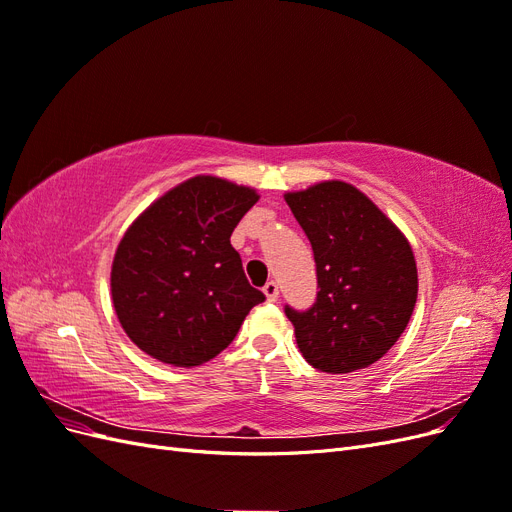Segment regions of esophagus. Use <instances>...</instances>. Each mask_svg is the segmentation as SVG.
<instances>
[{
    "label": "esophagus",
    "instance_id": "esophagus-1",
    "mask_svg": "<svg viewBox=\"0 0 512 512\" xmlns=\"http://www.w3.org/2000/svg\"><path fill=\"white\" fill-rule=\"evenodd\" d=\"M262 292L267 294V299L273 303V301H277V297H280V288H277V284L275 282H267L265 284V288H262Z\"/></svg>",
    "mask_w": 512,
    "mask_h": 512
}]
</instances>
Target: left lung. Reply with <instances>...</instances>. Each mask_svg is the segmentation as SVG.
Returning <instances> with one entry per match:
<instances>
[{
	"instance_id": "left-lung-1",
	"label": "left lung",
	"mask_w": 512,
	"mask_h": 512,
	"mask_svg": "<svg viewBox=\"0 0 512 512\" xmlns=\"http://www.w3.org/2000/svg\"><path fill=\"white\" fill-rule=\"evenodd\" d=\"M312 243L318 294L312 307H284L305 361L350 374L391 350L414 312L418 277L399 228L344 181L286 194Z\"/></svg>"
}]
</instances>
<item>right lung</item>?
Returning a JSON list of instances; mask_svg holds the SVG:
<instances>
[{
    "label": "right lung",
    "instance_id": "1",
    "mask_svg": "<svg viewBox=\"0 0 512 512\" xmlns=\"http://www.w3.org/2000/svg\"><path fill=\"white\" fill-rule=\"evenodd\" d=\"M256 200L243 185L194 177L156 200L123 235L111 271L113 305L123 331L153 359L177 367L207 363L265 301L230 245Z\"/></svg>",
    "mask_w": 512,
    "mask_h": 512
}]
</instances>
